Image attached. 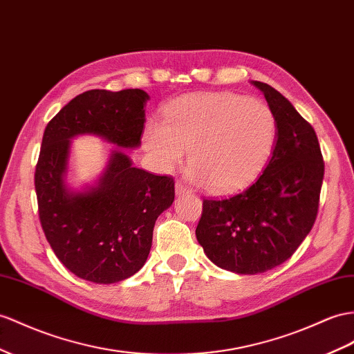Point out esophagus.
Instances as JSON below:
<instances>
[{"mask_svg":"<svg viewBox=\"0 0 354 354\" xmlns=\"http://www.w3.org/2000/svg\"><path fill=\"white\" fill-rule=\"evenodd\" d=\"M175 192L178 196H184V194H192V189H188L187 187H184L180 183H176L175 185Z\"/></svg>","mask_w":354,"mask_h":354,"instance_id":"34e87169","label":"esophagus"}]
</instances>
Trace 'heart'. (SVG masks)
Wrapping results in <instances>:
<instances>
[{
	"label": "heart",
	"mask_w": 354,
	"mask_h": 354,
	"mask_svg": "<svg viewBox=\"0 0 354 354\" xmlns=\"http://www.w3.org/2000/svg\"><path fill=\"white\" fill-rule=\"evenodd\" d=\"M145 147L160 170L189 149L188 178L216 194L247 187L265 169L277 140V120L259 100L234 93L193 94L165 109V122L148 121Z\"/></svg>",
	"instance_id": "b5f03b06"
}]
</instances>
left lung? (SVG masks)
Returning a JSON list of instances; mask_svg holds the SVG:
<instances>
[{
  "label": "left lung",
  "instance_id": "obj_1",
  "mask_svg": "<svg viewBox=\"0 0 354 354\" xmlns=\"http://www.w3.org/2000/svg\"><path fill=\"white\" fill-rule=\"evenodd\" d=\"M263 93L277 120V140L263 174L245 192L203 201L196 238L214 265L241 275L274 269L293 256L311 232L324 175L319 139L288 100L268 84Z\"/></svg>",
  "mask_w": 354,
  "mask_h": 354
}]
</instances>
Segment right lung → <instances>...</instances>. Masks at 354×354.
I'll return each mask as SVG.
<instances>
[{
    "label": "right lung",
    "instance_id": "right-lung-1",
    "mask_svg": "<svg viewBox=\"0 0 354 354\" xmlns=\"http://www.w3.org/2000/svg\"><path fill=\"white\" fill-rule=\"evenodd\" d=\"M143 89H93L75 97L49 121L35 167L40 223L55 256L70 272L112 284L142 269L158 215L175 201V183L133 166L125 148H139ZM91 133L117 147L94 186L66 183L71 139Z\"/></svg>",
    "mask_w": 354,
    "mask_h": 354
}]
</instances>
